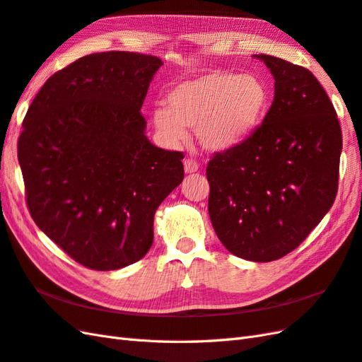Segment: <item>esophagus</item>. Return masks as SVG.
I'll use <instances>...</instances> for the list:
<instances>
[{
  "mask_svg": "<svg viewBox=\"0 0 362 362\" xmlns=\"http://www.w3.org/2000/svg\"><path fill=\"white\" fill-rule=\"evenodd\" d=\"M199 169V164L192 160V158H187V160H184V170H186V173H195L198 172Z\"/></svg>",
  "mask_w": 362,
  "mask_h": 362,
  "instance_id": "obj_1",
  "label": "esophagus"
}]
</instances>
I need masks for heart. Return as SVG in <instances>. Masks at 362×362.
I'll return each mask as SVG.
<instances>
[{
	"instance_id": "b5f03b06",
	"label": "heart",
	"mask_w": 362,
	"mask_h": 362,
	"mask_svg": "<svg viewBox=\"0 0 362 362\" xmlns=\"http://www.w3.org/2000/svg\"><path fill=\"white\" fill-rule=\"evenodd\" d=\"M167 105L153 110L155 127L167 143H184L186 129H192L202 148L224 152L259 127L270 93L257 75L211 70L176 84L167 93Z\"/></svg>"
}]
</instances>
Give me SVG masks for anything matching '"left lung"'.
I'll return each instance as SVG.
<instances>
[{"mask_svg":"<svg viewBox=\"0 0 362 362\" xmlns=\"http://www.w3.org/2000/svg\"><path fill=\"white\" fill-rule=\"evenodd\" d=\"M253 57L275 78V98L243 144L209 161V215L228 252L269 262L295 250L333 206L342 135L333 104L310 70Z\"/></svg>","mask_w":362,"mask_h":362,"instance_id":"1","label":"left lung"}]
</instances>
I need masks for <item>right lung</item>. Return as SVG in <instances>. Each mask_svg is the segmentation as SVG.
Listing matches in <instances>:
<instances>
[{
  "label": "right lung",
  "mask_w": 362,
  "mask_h": 362,
  "mask_svg": "<svg viewBox=\"0 0 362 362\" xmlns=\"http://www.w3.org/2000/svg\"><path fill=\"white\" fill-rule=\"evenodd\" d=\"M163 61L103 52L52 75L23 121L18 161L41 230L93 270L152 247L158 206L184 178L182 152L153 146L141 105Z\"/></svg>",
  "instance_id": "1"
}]
</instances>
